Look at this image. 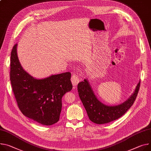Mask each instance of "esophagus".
I'll return each mask as SVG.
<instances>
[{"label":"esophagus","instance_id":"obj_1","mask_svg":"<svg viewBox=\"0 0 151 151\" xmlns=\"http://www.w3.org/2000/svg\"><path fill=\"white\" fill-rule=\"evenodd\" d=\"M71 80V82H72V83H73V86L77 85V84L79 83L80 80L78 74H76V73H74L72 75Z\"/></svg>","mask_w":151,"mask_h":151}]
</instances>
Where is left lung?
Listing matches in <instances>:
<instances>
[{
    "mask_svg": "<svg viewBox=\"0 0 151 151\" xmlns=\"http://www.w3.org/2000/svg\"><path fill=\"white\" fill-rule=\"evenodd\" d=\"M140 86L139 82L133 94L124 103L115 106H108L100 102L86 79L78 83L77 89L89 120L94 123L102 124L117 120L126 112L134 104Z\"/></svg>",
    "mask_w": 151,
    "mask_h": 151,
    "instance_id": "obj_1",
    "label": "left lung"
}]
</instances>
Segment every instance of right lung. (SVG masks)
<instances>
[{"label":"right lung","instance_id":"1","mask_svg":"<svg viewBox=\"0 0 151 151\" xmlns=\"http://www.w3.org/2000/svg\"><path fill=\"white\" fill-rule=\"evenodd\" d=\"M16 43L11 52L10 80L18 107L22 113L36 122L50 126L59 120L62 99L73 89L71 73L37 79L22 67Z\"/></svg>","mask_w":151,"mask_h":151}]
</instances>
